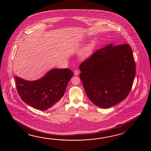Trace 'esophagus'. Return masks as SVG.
<instances>
[{"mask_svg": "<svg viewBox=\"0 0 151 151\" xmlns=\"http://www.w3.org/2000/svg\"><path fill=\"white\" fill-rule=\"evenodd\" d=\"M73 73H74V76H78V74H79L80 72L78 70H74L73 71Z\"/></svg>", "mask_w": 151, "mask_h": 151, "instance_id": "34e87169", "label": "esophagus"}]
</instances>
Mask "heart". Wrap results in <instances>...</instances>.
I'll use <instances>...</instances> for the list:
<instances>
[{"mask_svg":"<svg viewBox=\"0 0 151 151\" xmlns=\"http://www.w3.org/2000/svg\"><path fill=\"white\" fill-rule=\"evenodd\" d=\"M95 44V42L94 41H91L87 43L80 51L79 55L80 58L83 59H85L90 57L94 49Z\"/></svg>","mask_w":151,"mask_h":151,"instance_id":"b5f03b06","label":"heart"}]
</instances>
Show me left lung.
Here are the masks:
<instances>
[{"mask_svg": "<svg viewBox=\"0 0 151 151\" xmlns=\"http://www.w3.org/2000/svg\"><path fill=\"white\" fill-rule=\"evenodd\" d=\"M79 77L90 100L107 109L127 96L135 76V64L128 44H112L93 53L79 66Z\"/></svg>", "mask_w": 151, "mask_h": 151, "instance_id": "obj_1", "label": "left lung"}]
</instances>
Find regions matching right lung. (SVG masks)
Listing matches in <instances>:
<instances>
[{"label":"right lung","mask_w":151,"mask_h":151,"mask_svg":"<svg viewBox=\"0 0 151 151\" xmlns=\"http://www.w3.org/2000/svg\"><path fill=\"white\" fill-rule=\"evenodd\" d=\"M73 76V72L69 68H53L35 81L14 78L18 93L23 101L35 109L45 111L58 105Z\"/></svg>","instance_id":"add662e5"}]
</instances>
